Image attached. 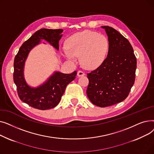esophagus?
Instances as JSON below:
<instances>
[{
  "label": "esophagus",
  "instance_id": "34e87169",
  "mask_svg": "<svg viewBox=\"0 0 154 154\" xmlns=\"http://www.w3.org/2000/svg\"><path fill=\"white\" fill-rule=\"evenodd\" d=\"M85 75V73L82 71V70H79L77 72V76L78 77H82V76H84Z\"/></svg>",
  "mask_w": 154,
  "mask_h": 154
}]
</instances>
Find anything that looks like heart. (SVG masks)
Returning <instances> with one entry per match:
<instances>
[{"instance_id": "obj_1", "label": "heart", "mask_w": 154, "mask_h": 154, "mask_svg": "<svg viewBox=\"0 0 154 154\" xmlns=\"http://www.w3.org/2000/svg\"><path fill=\"white\" fill-rule=\"evenodd\" d=\"M67 49L63 51L65 57L75 63L76 57L80 56L83 66L88 69L100 66L106 58L109 43L104 35L85 30L70 36L67 40Z\"/></svg>"}]
</instances>
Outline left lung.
<instances>
[{"instance_id": "1", "label": "left lung", "mask_w": 154, "mask_h": 154, "mask_svg": "<svg viewBox=\"0 0 154 154\" xmlns=\"http://www.w3.org/2000/svg\"><path fill=\"white\" fill-rule=\"evenodd\" d=\"M108 36L107 58L95 70L87 74V97L100 107L124 100L135 79L137 59L132 46L119 32L109 26H102Z\"/></svg>"}]
</instances>
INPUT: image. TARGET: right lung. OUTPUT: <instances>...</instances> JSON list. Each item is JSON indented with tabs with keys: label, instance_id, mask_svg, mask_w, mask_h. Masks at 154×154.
Segmentation results:
<instances>
[{
	"label": "right lung",
	"instance_id": "add662e5",
	"mask_svg": "<svg viewBox=\"0 0 154 154\" xmlns=\"http://www.w3.org/2000/svg\"><path fill=\"white\" fill-rule=\"evenodd\" d=\"M62 32V29H41L37 30L22 45L15 57L13 77L18 95L23 102L33 108L44 110L57 106L66 86L75 79L77 75V71L70 74L55 72L45 83L36 88L30 87L24 79V65L32 48L39 44L40 40L44 39L59 50Z\"/></svg>",
	"mask_w": 154,
	"mask_h": 154
}]
</instances>
